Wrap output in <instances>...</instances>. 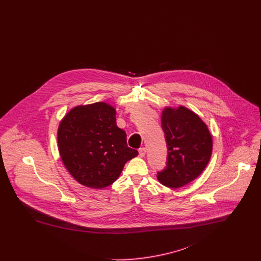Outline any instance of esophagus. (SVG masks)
Returning a JSON list of instances; mask_svg holds the SVG:
<instances>
[{"instance_id":"34e87169","label":"esophagus","mask_w":261,"mask_h":261,"mask_svg":"<svg viewBox=\"0 0 261 261\" xmlns=\"http://www.w3.org/2000/svg\"><path fill=\"white\" fill-rule=\"evenodd\" d=\"M146 148H141V149H139V155L141 156V158H143V156H145V154H146Z\"/></svg>"}]
</instances>
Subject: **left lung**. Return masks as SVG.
<instances>
[{
	"mask_svg": "<svg viewBox=\"0 0 261 261\" xmlns=\"http://www.w3.org/2000/svg\"><path fill=\"white\" fill-rule=\"evenodd\" d=\"M162 127L167 146L166 167L158 172L162 185L172 189L189 184L211 160L212 137L199 115L183 106L164 108Z\"/></svg>",
	"mask_w": 261,
	"mask_h": 261,
	"instance_id": "1",
	"label": "left lung"
}]
</instances>
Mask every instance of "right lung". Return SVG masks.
Returning <instances> with one entry per match:
<instances>
[{
	"label": "right lung",
	"mask_w": 261,
	"mask_h": 261,
	"mask_svg": "<svg viewBox=\"0 0 261 261\" xmlns=\"http://www.w3.org/2000/svg\"><path fill=\"white\" fill-rule=\"evenodd\" d=\"M115 109L99 101L78 106L66 113L58 129L62 162L83 186L112 185L125 163L138 155L127 146L126 133L116 125Z\"/></svg>",
	"instance_id": "right-lung-1"
}]
</instances>
